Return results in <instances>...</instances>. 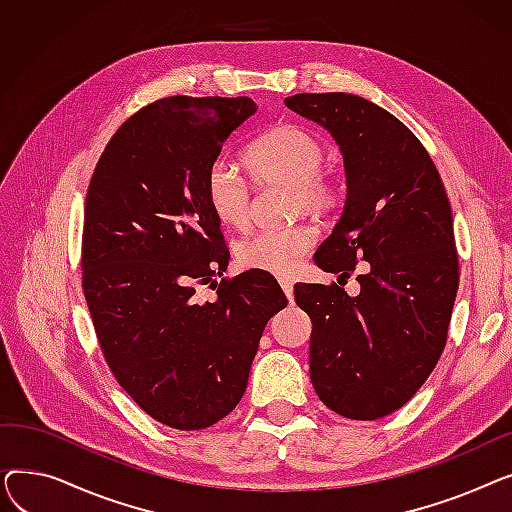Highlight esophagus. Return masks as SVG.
<instances>
[{"instance_id": "1", "label": "esophagus", "mask_w": 512, "mask_h": 512, "mask_svg": "<svg viewBox=\"0 0 512 512\" xmlns=\"http://www.w3.org/2000/svg\"><path fill=\"white\" fill-rule=\"evenodd\" d=\"M280 286H282V290H284V294H286V299L292 301V297H294V286H292V282L280 280Z\"/></svg>"}]
</instances>
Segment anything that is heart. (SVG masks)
<instances>
[{"label": "heart", "instance_id": "b5f03b06", "mask_svg": "<svg viewBox=\"0 0 512 512\" xmlns=\"http://www.w3.org/2000/svg\"><path fill=\"white\" fill-rule=\"evenodd\" d=\"M326 147L315 134L299 124H278L267 130L247 151V166L261 184L288 186L294 211H330L342 201V186L334 172L321 168ZM205 201L215 220L242 228L251 218L253 195L228 159L211 161L205 174ZM311 226L261 230L236 245V261L251 272L290 276L315 247Z\"/></svg>", "mask_w": 512, "mask_h": 512}]
</instances>
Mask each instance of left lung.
I'll return each mask as SVG.
<instances>
[{"label": "left lung", "mask_w": 512, "mask_h": 512, "mask_svg": "<svg viewBox=\"0 0 512 512\" xmlns=\"http://www.w3.org/2000/svg\"><path fill=\"white\" fill-rule=\"evenodd\" d=\"M292 112L332 132L346 170V201L315 251L338 284L294 286L311 317L309 373L328 409L373 421L400 409L434 371L459 290L452 209L432 157L384 107L351 93H299ZM340 282V280H338Z\"/></svg>", "instance_id": "8db88e82"}]
</instances>
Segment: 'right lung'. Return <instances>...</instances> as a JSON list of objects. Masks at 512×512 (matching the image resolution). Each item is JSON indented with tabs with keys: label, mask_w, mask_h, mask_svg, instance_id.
<instances>
[{
	"label": "right lung",
	"mask_w": 512,
	"mask_h": 512,
	"mask_svg": "<svg viewBox=\"0 0 512 512\" xmlns=\"http://www.w3.org/2000/svg\"><path fill=\"white\" fill-rule=\"evenodd\" d=\"M257 103L166 97L132 114L89 182L83 292L114 378L155 421L182 432L224 419L247 390L259 338L286 307L278 282L228 267L205 174ZM197 283L219 299L197 304Z\"/></svg>",
	"instance_id": "obj_1"
}]
</instances>
